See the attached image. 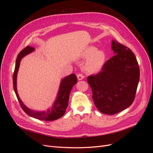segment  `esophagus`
I'll return each instance as SVG.
<instances>
[{
	"label": "esophagus",
	"mask_w": 153,
	"mask_h": 153,
	"mask_svg": "<svg viewBox=\"0 0 153 153\" xmlns=\"http://www.w3.org/2000/svg\"><path fill=\"white\" fill-rule=\"evenodd\" d=\"M84 76H83V75H82V74H78L77 75V78L78 80H82L84 79Z\"/></svg>",
	"instance_id": "1"
}]
</instances>
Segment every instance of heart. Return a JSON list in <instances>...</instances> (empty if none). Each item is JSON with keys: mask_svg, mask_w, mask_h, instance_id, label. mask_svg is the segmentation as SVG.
<instances>
[{"mask_svg": "<svg viewBox=\"0 0 153 153\" xmlns=\"http://www.w3.org/2000/svg\"><path fill=\"white\" fill-rule=\"evenodd\" d=\"M80 58H88L84 64V71L88 73L100 71L103 67L106 61V54L102 50H97L93 46L85 48L80 54Z\"/></svg>", "mask_w": 153, "mask_h": 153, "instance_id": "obj_1", "label": "heart"}]
</instances>
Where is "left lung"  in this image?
<instances>
[{
  "instance_id": "1",
  "label": "left lung",
  "mask_w": 153,
  "mask_h": 153,
  "mask_svg": "<svg viewBox=\"0 0 153 153\" xmlns=\"http://www.w3.org/2000/svg\"><path fill=\"white\" fill-rule=\"evenodd\" d=\"M112 50L114 56L98 74L87 78L94 105L107 115L121 112L132 104L140 78L139 66L131 50L113 39Z\"/></svg>"
}]
</instances>
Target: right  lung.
<instances>
[{"label": "right lung", "instance_id": "obj_1", "mask_svg": "<svg viewBox=\"0 0 153 153\" xmlns=\"http://www.w3.org/2000/svg\"><path fill=\"white\" fill-rule=\"evenodd\" d=\"M34 50L35 48L34 47L27 46L25 48L22 50L19 53V54L18 55L16 60L15 71H14L13 77L14 91L15 92L18 100L19 101L23 110H24L27 115H29V116L34 118L42 120V121H54V120L61 118L62 115L65 114L66 110L68 105L69 94H70V92L73 85L76 84L77 78L75 74H71V75L62 78L61 81V83H60L59 89L58 91L56 99H55L52 106L50 107L47 110L37 111L29 108L24 103H23V101L21 100L19 95L18 94L16 80L17 74L18 69H19L21 60L23 57H24L25 55L34 52Z\"/></svg>", "mask_w": 153, "mask_h": 153}]
</instances>
